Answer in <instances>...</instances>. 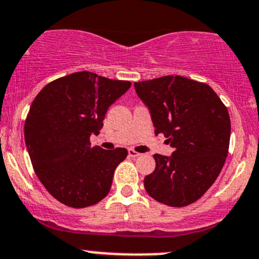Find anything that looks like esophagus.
<instances>
[{
	"label": "esophagus",
	"mask_w": 259,
	"mask_h": 259,
	"mask_svg": "<svg viewBox=\"0 0 259 259\" xmlns=\"http://www.w3.org/2000/svg\"><path fill=\"white\" fill-rule=\"evenodd\" d=\"M127 153H129L130 157H139V156L141 155V153H139L138 151H135L134 149H129V150H127Z\"/></svg>",
	"instance_id": "esophagus-1"
}]
</instances>
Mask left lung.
Wrapping results in <instances>:
<instances>
[{
  "instance_id": "obj_1",
  "label": "left lung",
  "mask_w": 259,
  "mask_h": 259,
  "mask_svg": "<svg viewBox=\"0 0 259 259\" xmlns=\"http://www.w3.org/2000/svg\"><path fill=\"white\" fill-rule=\"evenodd\" d=\"M150 108L155 134L175 149L171 157L155 153L146 176L147 194L168 206H187L217 181L229 153L231 121L225 104L209 84L183 76L135 82Z\"/></svg>"
}]
</instances>
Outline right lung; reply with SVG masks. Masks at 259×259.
Returning a JSON list of instances; mask_svg holds the SVG:
<instances>
[{
  "label": "right lung",
  "mask_w": 259,
  "mask_h": 259,
  "mask_svg": "<svg viewBox=\"0 0 259 259\" xmlns=\"http://www.w3.org/2000/svg\"><path fill=\"white\" fill-rule=\"evenodd\" d=\"M132 82L90 71L48 83L34 98L24 123V139L34 172L56 200L70 208L95 205L107 197L113 175L127 150L91 146L109 106Z\"/></svg>",
  "instance_id": "obj_1"
}]
</instances>
